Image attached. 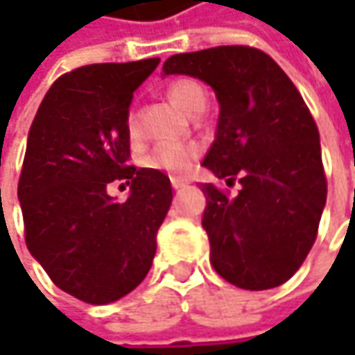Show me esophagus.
<instances>
[{"label": "esophagus", "mask_w": 355, "mask_h": 355, "mask_svg": "<svg viewBox=\"0 0 355 355\" xmlns=\"http://www.w3.org/2000/svg\"><path fill=\"white\" fill-rule=\"evenodd\" d=\"M187 185V182L185 180H180V178H171V187L173 189H182V187H185Z\"/></svg>", "instance_id": "1"}]
</instances>
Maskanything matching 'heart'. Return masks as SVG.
I'll list each match as a JSON object with an SVG mask.
<instances>
[{
  "instance_id": "heart-1",
  "label": "heart",
  "mask_w": 355,
  "mask_h": 355,
  "mask_svg": "<svg viewBox=\"0 0 355 355\" xmlns=\"http://www.w3.org/2000/svg\"><path fill=\"white\" fill-rule=\"evenodd\" d=\"M168 96L178 106H182L185 112H189L191 116L203 112L205 103H207L205 89L196 78H189V76L171 80L170 87H168ZM126 124H128L130 138L140 140L142 124H140V116L136 110L130 112ZM201 152H203V148L196 142H159L142 157V166L150 168V170L164 171L168 175H175V178L187 175L193 170L196 162L201 157Z\"/></svg>"
}]
</instances>
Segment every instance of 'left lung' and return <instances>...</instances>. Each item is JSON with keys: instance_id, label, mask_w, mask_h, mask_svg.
<instances>
[{"instance_id": "1", "label": "left lung", "mask_w": 355, "mask_h": 355, "mask_svg": "<svg viewBox=\"0 0 355 355\" xmlns=\"http://www.w3.org/2000/svg\"><path fill=\"white\" fill-rule=\"evenodd\" d=\"M164 73L211 85L219 122L203 166L241 184L237 198L203 185L213 268L245 291L286 282L318 237L328 193L320 134L304 98L277 62L249 45L180 53Z\"/></svg>"}]
</instances>
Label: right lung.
I'll use <instances>...</instances> for the list:
<instances>
[{"instance_id": "add662e5", "label": "right lung", "mask_w": 355, "mask_h": 355, "mask_svg": "<svg viewBox=\"0 0 355 355\" xmlns=\"http://www.w3.org/2000/svg\"><path fill=\"white\" fill-rule=\"evenodd\" d=\"M157 62L64 73L29 130L17 185L27 249L61 291L89 304L114 302L146 279L170 211V178L128 164L130 103ZM114 181L130 185L124 204L105 191Z\"/></svg>"}]
</instances>
